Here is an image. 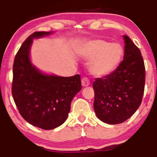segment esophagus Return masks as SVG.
<instances>
[{
    "label": "esophagus",
    "mask_w": 157,
    "mask_h": 157,
    "mask_svg": "<svg viewBox=\"0 0 157 157\" xmlns=\"http://www.w3.org/2000/svg\"><path fill=\"white\" fill-rule=\"evenodd\" d=\"M82 86H84V87L89 86V84H90V81H89V79L87 77H84L82 78Z\"/></svg>",
    "instance_id": "34e87169"
}]
</instances>
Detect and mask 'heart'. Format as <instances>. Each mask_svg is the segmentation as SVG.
<instances>
[{
  "label": "heart",
  "instance_id": "b5f03b06",
  "mask_svg": "<svg viewBox=\"0 0 157 157\" xmlns=\"http://www.w3.org/2000/svg\"><path fill=\"white\" fill-rule=\"evenodd\" d=\"M84 53L88 59L92 60L91 72L95 76H105L119 66L123 55V48L119 43L97 39L86 44Z\"/></svg>",
  "mask_w": 157,
  "mask_h": 157
}]
</instances>
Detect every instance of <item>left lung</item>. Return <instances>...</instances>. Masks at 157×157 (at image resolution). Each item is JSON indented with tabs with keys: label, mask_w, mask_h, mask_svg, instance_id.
<instances>
[{
	"label": "left lung",
	"mask_w": 157,
	"mask_h": 157,
	"mask_svg": "<svg viewBox=\"0 0 157 157\" xmlns=\"http://www.w3.org/2000/svg\"><path fill=\"white\" fill-rule=\"evenodd\" d=\"M124 59L108 75L93 82L94 110L97 117L108 124L127 120L138 109L144 93L146 70L139 48L126 35Z\"/></svg>",
	"instance_id": "obj_1"
}]
</instances>
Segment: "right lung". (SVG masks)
<instances>
[{"instance_id": "obj_1", "label": "right lung", "mask_w": 157, "mask_h": 157, "mask_svg": "<svg viewBox=\"0 0 157 157\" xmlns=\"http://www.w3.org/2000/svg\"><path fill=\"white\" fill-rule=\"evenodd\" d=\"M51 32L36 31L23 42L14 58L11 91L21 116L30 124L52 129L66 120L75 95L82 89L79 75H47L31 65L29 51L33 38Z\"/></svg>"}]
</instances>
